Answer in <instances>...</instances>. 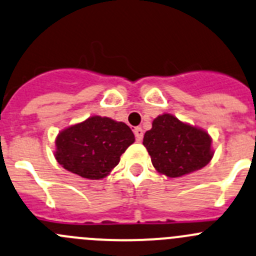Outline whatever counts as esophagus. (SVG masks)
<instances>
[{"instance_id":"obj_1","label":"esophagus","mask_w":256,"mask_h":256,"mask_svg":"<svg viewBox=\"0 0 256 256\" xmlns=\"http://www.w3.org/2000/svg\"><path fill=\"white\" fill-rule=\"evenodd\" d=\"M134 134H135V136H136V141L141 142V141H142V138H144L142 128H134Z\"/></svg>"}]
</instances>
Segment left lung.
I'll list each match as a JSON object with an SVG mask.
<instances>
[{
  "mask_svg": "<svg viewBox=\"0 0 256 256\" xmlns=\"http://www.w3.org/2000/svg\"><path fill=\"white\" fill-rule=\"evenodd\" d=\"M212 142L206 131L171 114L158 115L142 141L154 168L168 178H180L206 166L214 156Z\"/></svg>",
  "mask_w": 256,
  "mask_h": 256,
  "instance_id": "1",
  "label": "left lung"
}]
</instances>
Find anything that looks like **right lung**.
<instances>
[{"label": "right lung", "instance_id": "add662e5", "mask_svg": "<svg viewBox=\"0 0 256 256\" xmlns=\"http://www.w3.org/2000/svg\"><path fill=\"white\" fill-rule=\"evenodd\" d=\"M135 136L125 122L91 116L60 131L54 158L70 172L90 180L106 178Z\"/></svg>", "mask_w": 256, "mask_h": 256}]
</instances>
